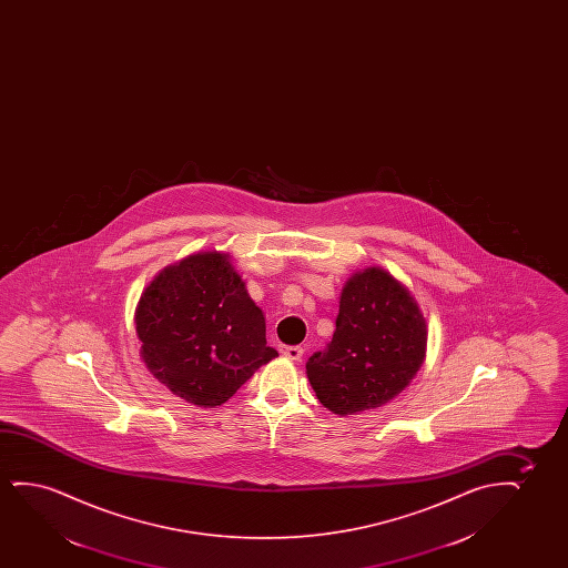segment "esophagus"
I'll use <instances>...</instances> for the list:
<instances>
[{
    "label": "esophagus",
    "mask_w": 568,
    "mask_h": 568,
    "mask_svg": "<svg viewBox=\"0 0 568 568\" xmlns=\"http://www.w3.org/2000/svg\"><path fill=\"white\" fill-rule=\"evenodd\" d=\"M280 351L281 355H285L291 361H301L303 358L304 349L301 345H283Z\"/></svg>",
    "instance_id": "34e87169"
}]
</instances>
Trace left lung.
<instances>
[{"label":"left lung","instance_id":"obj_1","mask_svg":"<svg viewBox=\"0 0 568 568\" xmlns=\"http://www.w3.org/2000/svg\"><path fill=\"white\" fill-rule=\"evenodd\" d=\"M427 351L419 304L382 267L355 273L343 287L332 342L306 363L320 404L335 415L388 404L413 381Z\"/></svg>","mask_w":568,"mask_h":568}]
</instances>
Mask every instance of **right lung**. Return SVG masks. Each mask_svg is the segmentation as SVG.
Segmentation results:
<instances>
[{
  "label": "right lung",
  "instance_id": "1",
  "mask_svg": "<svg viewBox=\"0 0 568 568\" xmlns=\"http://www.w3.org/2000/svg\"><path fill=\"white\" fill-rule=\"evenodd\" d=\"M135 332L149 373L200 407L225 404L277 357L265 342L264 312L221 252L164 267L141 295Z\"/></svg>",
  "mask_w": 568,
  "mask_h": 568
}]
</instances>
